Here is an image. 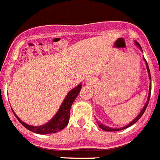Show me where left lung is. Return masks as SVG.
Here are the masks:
<instances>
[{"label": "left lung", "instance_id": "obj_1", "mask_svg": "<svg viewBox=\"0 0 160 160\" xmlns=\"http://www.w3.org/2000/svg\"><path fill=\"white\" fill-rule=\"evenodd\" d=\"M135 43H136V45L137 46H138V47L140 48V49H142V48H141V46H139V44L138 43V42H135ZM144 60H145V58H144ZM145 62H146V66H147V68H148V73H149V78H151V73H150V70H149V66H148V62H147V61L145 60ZM149 95H148V102H147V103H146V105L144 106V107L143 108H142V111H141V112H140V114H138V116L136 117V118H135V119L133 120L132 122H130L129 124H128V126H126V127H124V128H118V129H116V128H108V127H107V126H104L103 125V124H101L99 122H98V126H99V128H101V129H102L103 131H120V130H123V129H126V128H129V127H131V125H133V124L134 123H135V122H137V121H138V119H139V118H141V117H142V114H143L144 113V111H145V110H146V108H147V107H148V102H149V100H150V97H151V91H152V84H151V86H150V89H149Z\"/></svg>", "mask_w": 160, "mask_h": 160}]
</instances>
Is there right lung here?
<instances>
[{"instance_id": "obj_1", "label": "right lung", "mask_w": 160, "mask_h": 160, "mask_svg": "<svg viewBox=\"0 0 160 160\" xmlns=\"http://www.w3.org/2000/svg\"><path fill=\"white\" fill-rule=\"evenodd\" d=\"M82 84H79L78 87H76L75 88L73 89L71 91L69 92V94L66 95V98L63 101L61 107L59 108L57 114H55V116L49 122H48L45 125L39 126V127H33V126L28 125V124L22 122V120L17 116L15 113H13V114L16 116V118L18 119V121L25 128H27L28 130L32 131V132L37 133V134H41V135H46V134L56 133L58 131H62V129H64L66 126H67L68 122H69V120H70V107H71L73 101L77 98L78 94L80 92Z\"/></svg>"}]
</instances>
